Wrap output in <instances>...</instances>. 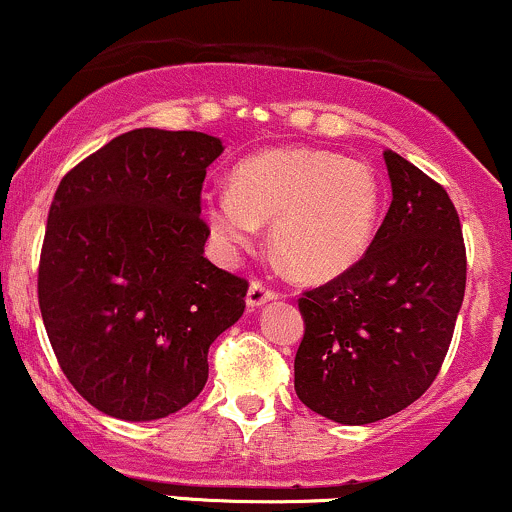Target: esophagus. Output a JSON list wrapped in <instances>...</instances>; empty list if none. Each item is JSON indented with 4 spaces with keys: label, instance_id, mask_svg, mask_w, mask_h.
I'll return each mask as SVG.
<instances>
[{
    "label": "esophagus",
    "instance_id": "1",
    "mask_svg": "<svg viewBox=\"0 0 512 512\" xmlns=\"http://www.w3.org/2000/svg\"><path fill=\"white\" fill-rule=\"evenodd\" d=\"M274 296H277V291H274L272 286H267L265 282H260V279H255V282L250 284V289H247V308L262 306V303L272 301Z\"/></svg>",
    "mask_w": 512,
    "mask_h": 512
}]
</instances>
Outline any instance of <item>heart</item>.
Listing matches in <instances>:
<instances>
[{
  "instance_id": "1",
  "label": "heart",
  "mask_w": 512,
  "mask_h": 512,
  "mask_svg": "<svg viewBox=\"0 0 512 512\" xmlns=\"http://www.w3.org/2000/svg\"><path fill=\"white\" fill-rule=\"evenodd\" d=\"M381 184L372 165L328 150L277 148L240 162L228 192L201 213L226 255L250 247L272 221L277 255L303 279H333L362 260L374 238Z\"/></svg>"
}]
</instances>
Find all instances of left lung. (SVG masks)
I'll use <instances>...</instances> for the list:
<instances>
[{
  "label": "left lung",
  "mask_w": 512,
  "mask_h": 512,
  "mask_svg": "<svg viewBox=\"0 0 512 512\" xmlns=\"http://www.w3.org/2000/svg\"><path fill=\"white\" fill-rule=\"evenodd\" d=\"M391 206L357 265L303 291L294 359L301 403L342 425L418 401L445 362L464 301L462 223L442 184L384 150Z\"/></svg>",
  "instance_id": "obj_1"
}]
</instances>
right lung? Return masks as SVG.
Listing matches in <instances>:
<instances>
[{"label":"right lung","mask_w":512,"mask_h":512,"mask_svg":"<svg viewBox=\"0 0 512 512\" xmlns=\"http://www.w3.org/2000/svg\"><path fill=\"white\" fill-rule=\"evenodd\" d=\"M221 140L136 128L84 157L48 211L38 306L60 369L121 420L182 411L209 347L245 311L247 279L204 257L206 167Z\"/></svg>","instance_id":"add662e5"}]
</instances>
